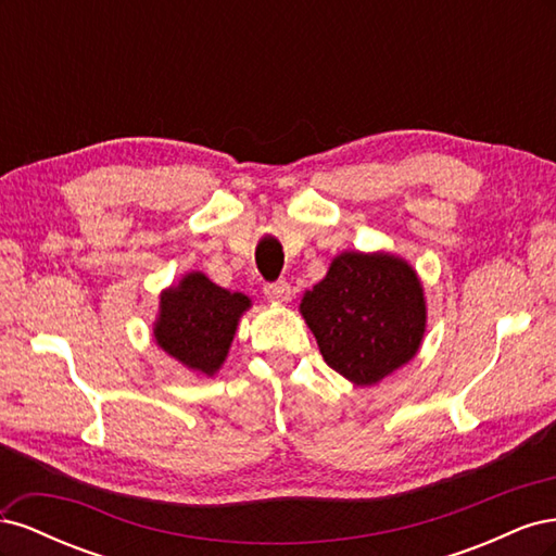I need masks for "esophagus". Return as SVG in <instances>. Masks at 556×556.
Masks as SVG:
<instances>
[{
	"label": "esophagus",
	"mask_w": 556,
	"mask_h": 556,
	"mask_svg": "<svg viewBox=\"0 0 556 556\" xmlns=\"http://www.w3.org/2000/svg\"><path fill=\"white\" fill-rule=\"evenodd\" d=\"M264 294L268 301H276V304H282V301L290 299V282L276 280V282H266L264 285Z\"/></svg>",
	"instance_id": "34e87169"
}]
</instances>
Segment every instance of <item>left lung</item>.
<instances>
[{"mask_svg":"<svg viewBox=\"0 0 556 556\" xmlns=\"http://www.w3.org/2000/svg\"><path fill=\"white\" fill-rule=\"evenodd\" d=\"M325 362L355 384H374L415 357L427 306L413 268L384 252H343L301 301Z\"/></svg>","mask_w":556,"mask_h":556,"instance_id":"8db88e82","label":"left lung"}]
</instances>
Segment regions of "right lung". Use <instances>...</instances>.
<instances>
[{"instance_id": "obj_1", "label": "right lung", "mask_w": 556, "mask_h": 556, "mask_svg": "<svg viewBox=\"0 0 556 556\" xmlns=\"http://www.w3.org/2000/svg\"><path fill=\"white\" fill-rule=\"evenodd\" d=\"M245 308V294L217 288L204 274H190L162 294L155 341L180 364L213 376L227 357Z\"/></svg>"}]
</instances>
